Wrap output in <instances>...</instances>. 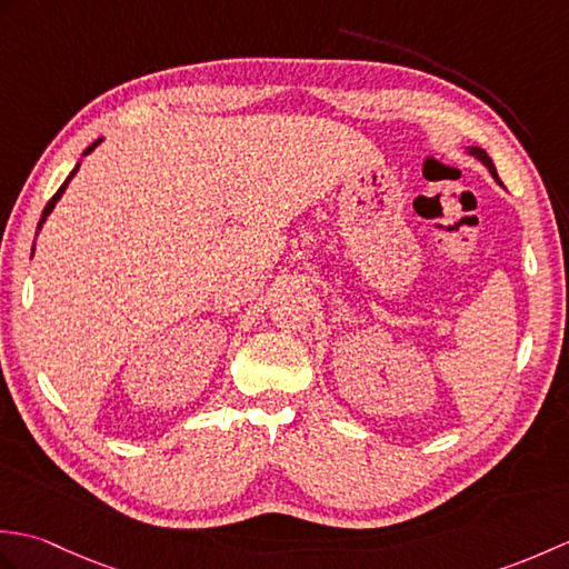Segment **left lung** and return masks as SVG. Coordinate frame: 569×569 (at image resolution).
Listing matches in <instances>:
<instances>
[{"label": "left lung", "instance_id": "left-lung-1", "mask_svg": "<svg viewBox=\"0 0 569 569\" xmlns=\"http://www.w3.org/2000/svg\"><path fill=\"white\" fill-rule=\"evenodd\" d=\"M467 153L469 156H475V159L477 161H481V163H485L487 168H489V173H491V178L493 180H499V173H497V166H493V161H491V156L485 151V149H481V147H467ZM499 183H501V180H499Z\"/></svg>", "mask_w": 569, "mask_h": 569}]
</instances>
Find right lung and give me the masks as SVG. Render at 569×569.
Masks as SVG:
<instances>
[{"instance_id":"add662e5","label":"right lung","mask_w":569,"mask_h":569,"mask_svg":"<svg viewBox=\"0 0 569 569\" xmlns=\"http://www.w3.org/2000/svg\"><path fill=\"white\" fill-rule=\"evenodd\" d=\"M98 143H102V139H98V141H94V143H90V147L82 151V156H88V153H92L94 149H98ZM78 168H80V163H78L76 168H72V171H70V176L66 178V183L58 188V192H56V196H53L51 200H48V204H46V208H43V214H41V220H39V227H36V229H39V232H41V227H43V222L48 220V214H51V212H53V208H56V202H58L60 198H63V192H66V188H68V183H70V180H72V176H76V173H78ZM33 247H36V244H33Z\"/></svg>"}]
</instances>
